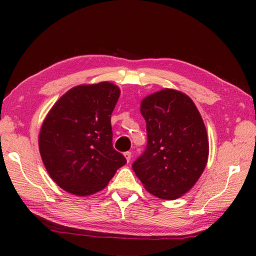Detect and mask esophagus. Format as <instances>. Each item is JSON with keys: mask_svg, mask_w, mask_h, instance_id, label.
<instances>
[{"mask_svg": "<svg viewBox=\"0 0 256 256\" xmlns=\"http://www.w3.org/2000/svg\"><path fill=\"white\" fill-rule=\"evenodd\" d=\"M124 157H125V159H126V162H130V160H131V158H132V154L130 152V151H126V152H124Z\"/></svg>", "mask_w": 256, "mask_h": 256, "instance_id": "34e87169", "label": "esophagus"}]
</instances>
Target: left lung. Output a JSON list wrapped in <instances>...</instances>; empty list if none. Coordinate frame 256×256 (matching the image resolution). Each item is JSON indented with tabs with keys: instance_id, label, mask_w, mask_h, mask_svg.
I'll use <instances>...</instances> for the list:
<instances>
[{
	"instance_id": "1",
	"label": "left lung",
	"mask_w": 256,
	"mask_h": 256,
	"mask_svg": "<svg viewBox=\"0 0 256 256\" xmlns=\"http://www.w3.org/2000/svg\"><path fill=\"white\" fill-rule=\"evenodd\" d=\"M148 144L132 168L144 188L164 200H175L200 178L209 156V141L192 99L162 89L141 102Z\"/></svg>"
}]
</instances>
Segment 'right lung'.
Wrapping results in <instances>:
<instances>
[{
    "instance_id": "right-lung-1",
    "label": "right lung",
    "mask_w": 256,
    "mask_h": 256,
    "mask_svg": "<svg viewBox=\"0 0 256 256\" xmlns=\"http://www.w3.org/2000/svg\"><path fill=\"white\" fill-rule=\"evenodd\" d=\"M120 94L107 81L74 86L44 120L38 138L42 162L66 192L78 196L99 192L126 164L112 146L110 115Z\"/></svg>"
}]
</instances>
